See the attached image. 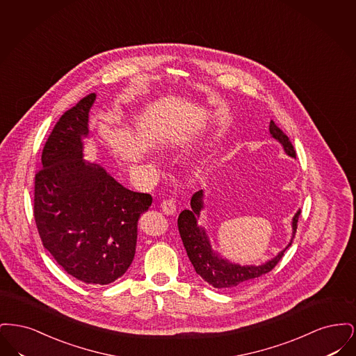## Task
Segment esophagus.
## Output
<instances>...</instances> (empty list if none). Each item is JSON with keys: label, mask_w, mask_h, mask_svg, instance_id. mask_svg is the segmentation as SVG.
<instances>
[{"label": "esophagus", "mask_w": 356, "mask_h": 356, "mask_svg": "<svg viewBox=\"0 0 356 356\" xmlns=\"http://www.w3.org/2000/svg\"><path fill=\"white\" fill-rule=\"evenodd\" d=\"M160 208H161V211H163L165 215H173V213L176 212V204H175V202H173L172 199L163 200L161 204H160Z\"/></svg>", "instance_id": "1"}]
</instances>
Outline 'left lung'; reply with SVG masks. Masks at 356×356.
Returning a JSON list of instances; mask_svg holds the SVG:
<instances>
[{
	"label": "left lung",
	"mask_w": 356,
	"mask_h": 356,
	"mask_svg": "<svg viewBox=\"0 0 356 356\" xmlns=\"http://www.w3.org/2000/svg\"><path fill=\"white\" fill-rule=\"evenodd\" d=\"M270 134L275 140H277L283 145V149L288 156L296 157L293 145L291 144L288 136L272 120L270 122ZM203 197V191H197L191 199V209H184L177 219L180 236L186 247V254L196 273L200 275L212 287L234 289L243 287L251 280L272 271L283 257L286 250L291 245L292 238L295 237L300 209L295 213L292 219V238L283 251H280L273 259L266 261L261 266H238L224 259L212 250L205 228L197 224V219L204 208Z\"/></svg>",
	"instance_id": "8db88e82"
}]
</instances>
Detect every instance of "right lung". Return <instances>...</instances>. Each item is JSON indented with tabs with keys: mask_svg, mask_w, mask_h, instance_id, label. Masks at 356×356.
<instances>
[{
	"mask_svg": "<svg viewBox=\"0 0 356 356\" xmlns=\"http://www.w3.org/2000/svg\"><path fill=\"white\" fill-rule=\"evenodd\" d=\"M90 93L54 125L34 179V220L54 260L86 284L121 277L134 261L137 221L149 193L127 189L100 165L84 160Z\"/></svg>",
	"mask_w": 356,
	"mask_h": 356,
	"instance_id": "add662e5",
	"label": "right lung"
}]
</instances>
